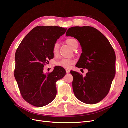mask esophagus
I'll return each instance as SVG.
<instances>
[{"instance_id":"1","label":"esophagus","mask_w":128,"mask_h":128,"mask_svg":"<svg viewBox=\"0 0 128 128\" xmlns=\"http://www.w3.org/2000/svg\"><path fill=\"white\" fill-rule=\"evenodd\" d=\"M66 73L67 74H69V73H70V70H69V69H66Z\"/></svg>"}]
</instances>
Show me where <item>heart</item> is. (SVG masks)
Returning a JSON list of instances; mask_svg holds the SVG:
<instances>
[{
	"label": "heart",
	"instance_id": "obj_1",
	"mask_svg": "<svg viewBox=\"0 0 128 128\" xmlns=\"http://www.w3.org/2000/svg\"><path fill=\"white\" fill-rule=\"evenodd\" d=\"M66 42L68 44L70 47H71L72 49H75L77 46H78V42L74 39V38H68L66 40ZM59 46L58 43H56L53 45V53L55 56H57L59 54ZM75 63V60L72 59H61L60 61H58L56 62V65L62 67L64 68H69L71 67V66Z\"/></svg>",
	"mask_w": 128,
	"mask_h": 128
}]
</instances>
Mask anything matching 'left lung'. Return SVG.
Segmentation results:
<instances>
[{"instance_id":"8db88e82","label":"left lung","mask_w":128,"mask_h":128,"mask_svg":"<svg viewBox=\"0 0 128 128\" xmlns=\"http://www.w3.org/2000/svg\"><path fill=\"white\" fill-rule=\"evenodd\" d=\"M66 36L76 38L82 47L76 67L88 70L85 77L71 71L74 94L85 104L98 103L108 94L115 76L114 50L107 38L92 26L72 27Z\"/></svg>"}]
</instances>
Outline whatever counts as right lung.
I'll return each instance as SVG.
<instances>
[{
	"label": "right lung",
	"instance_id": "1",
	"mask_svg": "<svg viewBox=\"0 0 128 128\" xmlns=\"http://www.w3.org/2000/svg\"><path fill=\"white\" fill-rule=\"evenodd\" d=\"M66 31L60 26H37L24 38L15 53V78L23 98L34 106L51 103L56 96V81L66 75L61 67H55L49 74L44 73V67L53 58V45Z\"/></svg>",
	"mask_w": 128,
	"mask_h": 128
}]
</instances>
